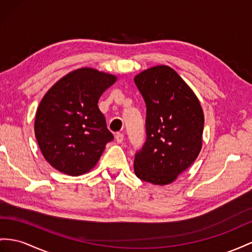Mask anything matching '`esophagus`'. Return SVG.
Instances as JSON below:
<instances>
[{
  "label": "esophagus",
  "instance_id": "1",
  "mask_svg": "<svg viewBox=\"0 0 252 252\" xmlns=\"http://www.w3.org/2000/svg\"><path fill=\"white\" fill-rule=\"evenodd\" d=\"M115 138H116V141H117L118 144H121L122 141H124V139H125V135L122 134V133H117V134H116Z\"/></svg>",
  "mask_w": 252,
  "mask_h": 252
}]
</instances>
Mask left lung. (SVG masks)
Returning <instances> with one entry per match:
<instances>
[{"mask_svg": "<svg viewBox=\"0 0 252 252\" xmlns=\"http://www.w3.org/2000/svg\"><path fill=\"white\" fill-rule=\"evenodd\" d=\"M146 103V141L134 158L135 175L165 185L195 162L202 147L203 112L196 94L168 66L143 71L134 79Z\"/></svg>", "mask_w": 252, "mask_h": 252, "instance_id": "obj_1", "label": "left lung"}]
</instances>
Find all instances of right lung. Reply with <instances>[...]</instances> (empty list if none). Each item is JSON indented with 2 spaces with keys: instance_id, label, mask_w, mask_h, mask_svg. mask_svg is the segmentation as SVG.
<instances>
[{
  "instance_id": "right-lung-1",
  "label": "right lung",
  "mask_w": 252,
  "mask_h": 252,
  "mask_svg": "<svg viewBox=\"0 0 252 252\" xmlns=\"http://www.w3.org/2000/svg\"><path fill=\"white\" fill-rule=\"evenodd\" d=\"M116 76L82 68L50 88L37 109L35 135L49 164L69 176L88 172L114 139L98 107Z\"/></svg>"
}]
</instances>
